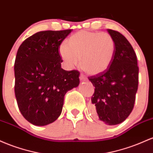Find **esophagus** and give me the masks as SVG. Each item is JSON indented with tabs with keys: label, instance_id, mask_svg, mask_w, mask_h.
Here are the masks:
<instances>
[{
	"label": "esophagus",
	"instance_id": "obj_1",
	"mask_svg": "<svg viewBox=\"0 0 153 153\" xmlns=\"http://www.w3.org/2000/svg\"><path fill=\"white\" fill-rule=\"evenodd\" d=\"M86 76H85V75H83V74H80V76H79V79L81 80V81H85L86 80Z\"/></svg>",
	"mask_w": 153,
	"mask_h": 153
}]
</instances>
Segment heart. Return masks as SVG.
I'll return each instance as SVG.
<instances>
[{"mask_svg":"<svg viewBox=\"0 0 153 153\" xmlns=\"http://www.w3.org/2000/svg\"><path fill=\"white\" fill-rule=\"evenodd\" d=\"M66 66L73 68L80 63L90 75L103 73L111 66L116 54V42L108 33L82 30L71 35L58 49Z\"/></svg>","mask_w":153,"mask_h":153,"instance_id":"heart-1","label":"heart"}]
</instances>
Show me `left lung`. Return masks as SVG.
Masks as SVG:
<instances>
[{"label":"left lung","mask_w":153,"mask_h":153,"mask_svg":"<svg viewBox=\"0 0 153 153\" xmlns=\"http://www.w3.org/2000/svg\"><path fill=\"white\" fill-rule=\"evenodd\" d=\"M107 31L116 42L114 59L105 71L89 80L95 87L91 98L94 116L112 126L122 123L133 110L139 68L136 53L127 39L117 31Z\"/></svg>","instance_id":"8db88e82"}]
</instances>
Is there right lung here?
<instances>
[{
	"instance_id": "add662e5",
	"label": "right lung",
	"mask_w": 153,
	"mask_h": 153,
	"mask_svg": "<svg viewBox=\"0 0 153 153\" xmlns=\"http://www.w3.org/2000/svg\"><path fill=\"white\" fill-rule=\"evenodd\" d=\"M72 30L42 31L19 48L14 63L15 95L19 109L29 122L45 126L61 114L64 96L78 87L79 72L61 68L58 48Z\"/></svg>"
}]
</instances>
